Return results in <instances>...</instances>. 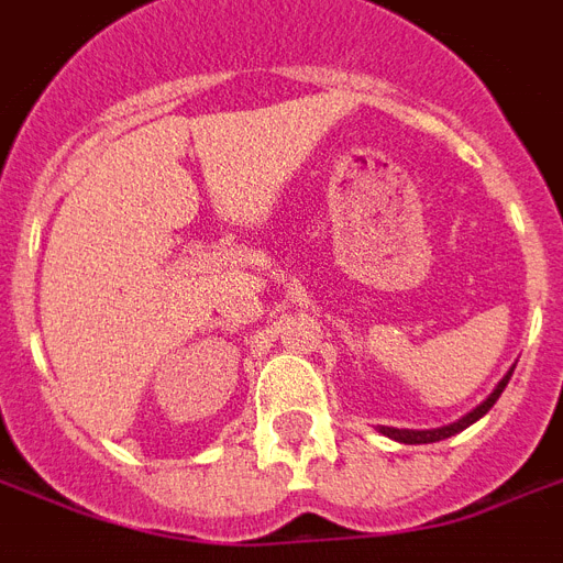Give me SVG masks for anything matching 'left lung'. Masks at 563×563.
I'll return each mask as SVG.
<instances>
[{"label": "left lung", "instance_id": "obj_1", "mask_svg": "<svg viewBox=\"0 0 563 563\" xmlns=\"http://www.w3.org/2000/svg\"><path fill=\"white\" fill-rule=\"evenodd\" d=\"M511 373H515V367L506 373L500 382H497V387L492 393H488L486 401H479L477 408L472 410V413H465L463 419H456V422L451 424H442V428H428V431H416V428H387V424H378V433H385V437H390V440L396 442H405V445H428V442H440V440H448V437H454V433L465 431L468 424H474L477 419H483V416L488 413V410L495 408V401L500 399V393L506 390V385H509Z\"/></svg>", "mask_w": 563, "mask_h": 563}]
</instances>
